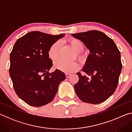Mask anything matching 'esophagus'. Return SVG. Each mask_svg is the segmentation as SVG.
I'll return each mask as SVG.
<instances>
[{"label": "esophagus", "mask_w": 132, "mask_h": 132, "mask_svg": "<svg viewBox=\"0 0 132 132\" xmlns=\"http://www.w3.org/2000/svg\"><path fill=\"white\" fill-rule=\"evenodd\" d=\"M65 75H66V77L67 78H68V77H69V76H70V74H69V73H66Z\"/></svg>", "instance_id": "34e87169"}]
</instances>
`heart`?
<instances>
[{
  "label": "heart",
  "instance_id": "1",
  "mask_svg": "<svg viewBox=\"0 0 132 132\" xmlns=\"http://www.w3.org/2000/svg\"><path fill=\"white\" fill-rule=\"evenodd\" d=\"M69 42L73 49L77 52H81L84 50V44L80 39L77 38H71L69 40ZM61 46L60 41H56L53 43L49 48L48 55L49 58L52 61H55L57 59L59 55V51ZM78 56L81 59L82 56L79 54ZM54 68L65 73H70L76 70L79 68V64L76 62H68L64 60H59L55 62Z\"/></svg>",
  "mask_w": 132,
  "mask_h": 132
}]
</instances>
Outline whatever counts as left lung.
I'll use <instances>...</instances> for the list:
<instances>
[{"instance_id": "8db88e82", "label": "left lung", "mask_w": 132, "mask_h": 132, "mask_svg": "<svg viewBox=\"0 0 132 132\" xmlns=\"http://www.w3.org/2000/svg\"><path fill=\"white\" fill-rule=\"evenodd\" d=\"M81 41L90 53L81 70L77 75L79 80L75 90L80 100L87 103L104 102L115 92L122 70L120 53L114 41L100 31L73 34Z\"/></svg>"}]
</instances>
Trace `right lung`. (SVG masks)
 <instances>
[{
	"instance_id": "add662e5",
	"label": "right lung",
	"mask_w": 132,
	"mask_h": 132,
	"mask_svg": "<svg viewBox=\"0 0 132 132\" xmlns=\"http://www.w3.org/2000/svg\"><path fill=\"white\" fill-rule=\"evenodd\" d=\"M64 36L31 31L14 45L10 56V76L17 95L31 106H41L52 101L59 84L66 79L57 69L49 72L53 64L48 55L50 46Z\"/></svg>"
}]
</instances>
